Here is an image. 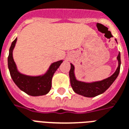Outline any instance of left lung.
<instances>
[{
  "mask_svg": "<svg viewBox=\"0 0 129 129\" xmlns=\"http://www.w3.org/2000/svg\"><path fill=\"white\" fill-rule=\"evenodd\" d=\"M117 59L118 60V67L112 76L102 81H95L92 83H86V82L78 81L75 76L74 66L71 63L69 78H70V83L73 90L78 94H80L85 97H94L96 96L103 94L110 87V85L113 83V82L115 81V79L118 76L120 70V65H121L120 53H119Z\"/></svg>",
  "mask_w": 129,
  "mask_h": 129,
  "instance_id": "8db88e82",
  "label": "left lung"
}]
</instances>
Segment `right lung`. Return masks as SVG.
Masks as SVG:
<instances>
[{
    "instance_id": "obj_1",
    "label": "right lung",
    "mask_w": 129,
    "mask_h": 129,
    "mask_svg": "<svg viewBox=\"0 0 129 129\" xmlns=\"http://www.w3.org/2000/svg\"><path fill=\"white\" fill-rule=\"evenodd\" d=\"M17 38L11 44L8 56V69L12 80L21 90L27 94L33 96L45 95L51 88L52 78L58 69L63 60H59L52 63L44 74L37 76L23 74L18 71L16 63L13 59V50L16 44Z\"/></svg>"
}]
</instances>
